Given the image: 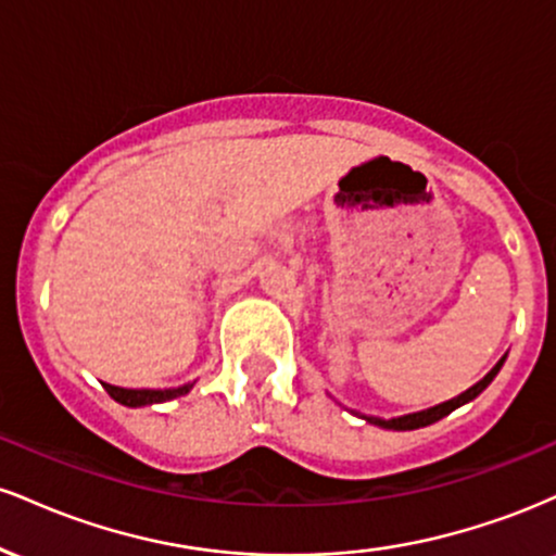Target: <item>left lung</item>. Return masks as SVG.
Segmentation results:
<instances>
[{
  "label": "left lung",
  "instance_id": "left-lung-1",
  "mask_svg": "<svg viewBox=\"0 0 556 556\" xmlns=\"http://www.w3.org/2000/svg\"><path fill=\"white\" fill-rule=\"evenodd\" d=\"M504 358H507V355H504ZM504 358H502L500 363H496V366L491 368V371H489L486 376H483V379L478 381V384H473L470 389H465V392H463V394H457V397H452V400L442 402V405H433V407H429V410L407 413V416L389 418V420H384V418H374V416H361V418H366L368 424H374V426H381V429H392V431H413V429H424V426H431V424H437V420H442L444 416H450L452 410H457V407L465 405V402L476 400L478 394H481L483 389H486V387L491 384V381H494V376L500 374V368H502Z\"/></svg>",
  "mask_w": 556,
  "mask_h": 556
}]
</instances>
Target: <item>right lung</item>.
Instances as JSON below:
<instances>
[{
	"label": "right lung",
	"mask_w": 556,
	"mask_h": 556,
	"mask_svg": "<svg viewBox=\"0 0 556 556\" xmlns=\"http://www.w3.org/2000/svg\"><path fill=\"white\" fill-rule=\"evenodd\" d=\"M104 389L110 392L112 400L119 402V405L140 407V405H156V402L182 397V394H188L190 389H193V384H182L175 389H125V387L104 384Z\"/></svg>",
	"instance_id": "1"
}]
</instances>
